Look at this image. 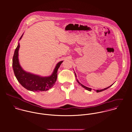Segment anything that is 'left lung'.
Wrapping results in <instances>:
<instances>
[{"mask_svg": "<svg viewBox=\"0 0 132 132\" xmlns=\"http://www.w3.org/2000/svg\"><path fill=\"white\" fill-rule=\"evenodd\" d=\"M75 75L76 77H77V76H76V74L75 72ZM77 80V81L78 82V83L82 86V87H83V88H84L85 89H86V90H88V91H91L92 90V88H89V87H86V86H85L84 85H83V84H82L81 83H80L79 82V81L78 80V79H76ZM112 85H110V86H109V87H107V88H104V89H101V90H96V92L97 93H99V92H103V91H104V90H106V89H108V88H109L110 87H111V86H112Z\"/></svg>", "mask_w": 132, "mask_h": 132, "instance_id": "1", "label": "left lung"}]
</instances>
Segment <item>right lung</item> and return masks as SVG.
<instances>
[{
	"label": "right lung",
	"mask_w": 132,
	"mask_h": 132,
	"mask_svg": "<svg viewBox=\"0 0 132 132\" xmlns=\"http://www.w3.org/2000/svg\"><path fill=\"white\" fill-rule=\"evenodd\" d=\"M22 35L20 39L22 37ZM20 44L15 49L13 58V68L15 75L21 85L26 89L32 92L47 91L52 88L55 84L57 78V71L63 62H59L56 65L53 73L48 77H41L23 70L19 63L18 51Z\"/></svg>",
	"instance_id": "add662e5"
}]
</instances>
